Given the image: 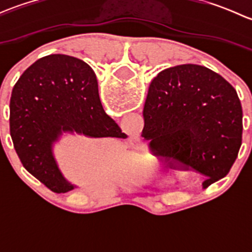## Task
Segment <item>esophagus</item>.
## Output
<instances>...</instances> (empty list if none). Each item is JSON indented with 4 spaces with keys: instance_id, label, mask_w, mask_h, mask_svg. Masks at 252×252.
Listing matches in <instances>:
<instances>
[{
    "instance_id": "1",
    "label": "esophagus",
    "mask_w": 252,
    "mask_h": 252,
    "mask_svg": "<svg viewBox=\"0 0 252 252\" xmlns=\"http://www.w3.org/2000/svg\"><path fill=\"white\" fill-rule=\"evenodd\" d=\"M130 144H131V146L133 147H135V149H138V147H140V139L138 138V136H136V138H133L130 140Z\"/></svg>"
}]
</instances>
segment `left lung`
Segmentation results:
<instances>
[{
    "label": "left lung",
    "instance_id": "obj_1",
    "mask_svg": "<svg viewBox=\"0 0 252 252\" xmlns=\"http://www.w3.org/2000/svg\"><path fill=\"white\" fill-rule=\"evenodd\" d=\"M142 113L150 146L206 175L204 189L229 173L241 146L243 108L220 74L197 64L162 70L150 84Z\"/></svg>",
    "mask_w": 252,
    "mask_h": 252
}]
</instances>
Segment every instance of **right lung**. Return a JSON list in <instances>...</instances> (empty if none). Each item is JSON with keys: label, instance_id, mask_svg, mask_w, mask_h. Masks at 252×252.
Returning a JSON list of instances; mask_svg holds the SVG:
<instances>
[{"label": "right lung", "instance_id": "right-lung-1", "mask_svg": "<svg viewBox=\"0 0 252 252\" xmlns=\"http://www.w3.org/2000/svg\"><path fill=\"white\" fill-rule=\"evenodd\" d=\"M9 110L12 141L20 162L57 194L75 188L53 154L63 134L126 135L101 105L93 68L72 56L48 55L32 63L14 85Z\"/></svg>", "mask_w": 252, "mask_h": 252}]
</instances>
